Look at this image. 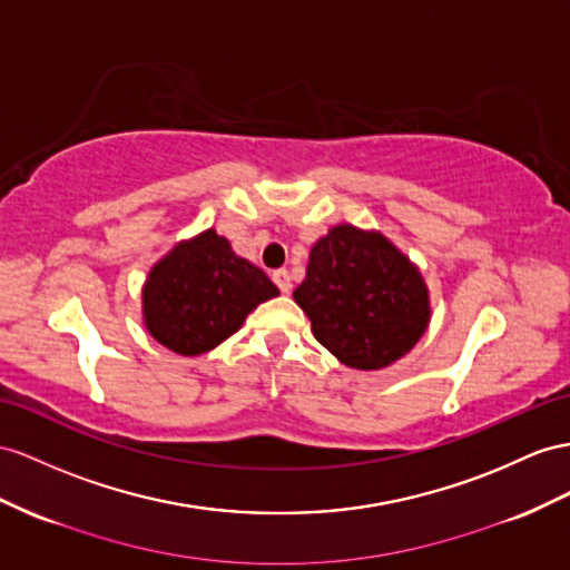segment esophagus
<instances>
[{"label": "esophagus", "mask_w": 570, "mask_h": 570, "mask_svg": "<svg viewBox=\"0 0 570 570\" xmlns=\"http://www.w3.org/2000/svg\"><path fill=\"white\" fill-rule=\"evenodd\" d=\"M272 279H274L276 286H279L282 294H288V291H291V276H288L286 269H276V272L272 274Z\"/></svg>", "instance_id": "esophagus-1"}]
</instances>
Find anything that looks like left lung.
Listing matches in <instances>:
<instances>
[{
    "label": "left lung",
    "mask_w": 570,
    "mask_h": 570,
    "mask_svg": "<svg viewBox=\"0 0 570 570\" xmlns=\"http://www.w3.org/2000/svg\"><path fill=\"white\" fill-rule=\"evenodd\" d=\"M296 303L344 366L381 371L410 354L431 320L424 276L383 233L334 226L308 259Z\"/></svg>",
    "instance_id": "left-lung-1"
}]
</instances>
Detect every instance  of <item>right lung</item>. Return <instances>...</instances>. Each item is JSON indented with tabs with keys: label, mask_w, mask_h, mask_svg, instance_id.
Wrapping results in <instances>:
<instances>
[{
	"label": "right lung",
	"mask_w": 570,
	"mask_h": 570,
	"mask_svg": "<svg viewBox=\"0 0 570 570\" xmlns=\"http://www.w3.org/2000/svg\"><path fill=\"white\" fill-rule=\"evenodd\" d=\"M279 296L269 276L238 257L214 228L183 240L151 267L141 291L144 325L180 356L228 340L259 303Z\"/></svg>",
	"instance_id": "right-lung-1"
}]
</instances>
